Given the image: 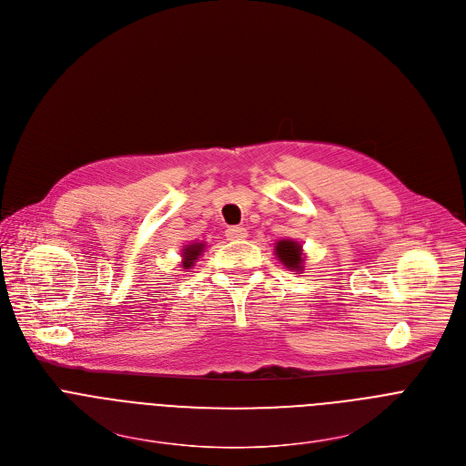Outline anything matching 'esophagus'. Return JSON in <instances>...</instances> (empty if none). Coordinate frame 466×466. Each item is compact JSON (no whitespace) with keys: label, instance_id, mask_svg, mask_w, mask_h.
Returning <instances> with one entry per match:
<instances>
[{"label":"esophagus","instance_id":"obj_1","mask_svg":"<svg viewBox=\"0 0 466 466\" xmlns=\"http://www.w3.org/2000/svg\"><path fill=\"white\" fill-rule=\"evenodd\" d=\"M225 234L230 241H239V239L247 238V228L245 227H228Z\"/></svg>","mask_w":466,"mask_h":466}]
</instances>
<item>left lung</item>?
<instances>
[{"label": "left lung", "mask_w": 466, "mask_h": 466, "mask_svg": "<svg viewBox=\"0 0 466 466\" xmlns=\"http://www.w3.org/2000/svg\"><path fill=\"white\" fill-rule=\"evenodd\" d=\"M274 256L278 258V261L287 268L292 270L296 274H299L305 268V252H303V245L296 239L290 238H283L278 239L274 243Z\"/></svg>", "instance_id": "left-lung-1"}]
</instances>
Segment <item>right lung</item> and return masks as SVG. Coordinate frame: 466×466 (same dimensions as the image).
<instances>
[{
    "instance_id": "1",
    "label": "right lung",
    "mask_w": 466,
    "mask_h": 466,
    "mask_svg": "<svg viewBox=\"0 0 466 466\" xmlns=\"http://www.w3.org/2000/svg\"><path fill=\"white\" fill-rule=\"evenodd\" d=\"M207 250V243L205 241H192L188 245H185L181 248V267L183 268H192L196 265V261L203 256V252Z\"/></svg>"
}]
</instances>
